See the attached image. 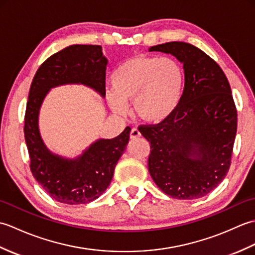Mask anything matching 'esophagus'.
I'll use <instances>...</instances> for the list:
<instances>
[{"label":"esophagus","instance_id":"34e87169","mask_svg":"<svg viewBox=\"0 0 255 255\" xmlns=\"http://www.w3.org/2000/svg\"><path fill=\"white\" fill-rule=\"evenodd\" d=\"M140 136H141V133H140V131L138 130L137 128H133L132 130L130 131V139L131 140H136V139L140 138Z\"/></svg>","mask_w":255,"mask_h":255}]
</instances>
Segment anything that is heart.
I'll list each match as a JSON object with an SVG mask.
<instances>
[{
  "instance_id": "1",
  "label": "heart",
  "mask_w": 255,
  "mask_h": 255,
  "mask_svg": "<svg viewBox=\"0 0 255 255\" xmlns=\"http://www.w3.org/2000/svg\"><path fill=\"white\" fill-rule=\"evenodd\" d=\"M185 73L171 57L136 55L128 58L111 75L107 100L114 111L125 114L132 103L134 114L148 124L166 122L181 104Z\"/></svg>"
}]
</instances>
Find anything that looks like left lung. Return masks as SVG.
<instances>
[{
	"label": "left lung",
	"instance_id": "1",
	"mask_svg": "<svg viewBox=\"0 0 255 255\" xmlns=\"http://www.w3.org/2000/svg\"><path fill=\"white\" fill-rule=\"evenodd\" d=\"M149 51L171 53L185 73L175 113L164 123L138 127L150 142L149 173L173 198L206 196L231 164L238 114L228 79L214 59L187 42H165Z\"/></svg>",
	"mask_w": 255,
	"mask_h": 255
}]
</instances>
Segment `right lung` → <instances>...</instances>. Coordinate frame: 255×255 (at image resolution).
<instances>
[{
  "instance_id": "1",
  "label": "right lung",
  "mask_w": 255,
  "mask_h": 255,
  "mask_svg": "<svg viewBox=\"0 0 255 255\" xmlns=\"http://www.w3.org/2000/svg\"><path fill=\"white\" fill-rule=\"evenodd\" d=\"M107 60L97 45H73L50 56L37 70L25 112L24 134L32 176L57 202L81 205L93 202L105 192L117 162L129 141L130 127L114 139H101L75 160L50 153L38 130V112L53 86L82 83L105 95Z\"/></svg>"
}]
</instances>
